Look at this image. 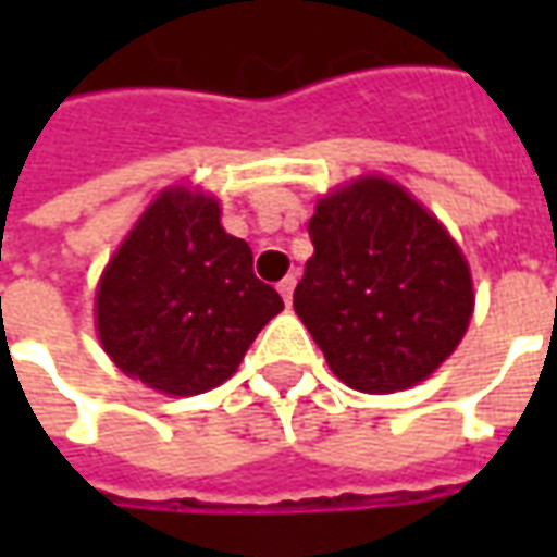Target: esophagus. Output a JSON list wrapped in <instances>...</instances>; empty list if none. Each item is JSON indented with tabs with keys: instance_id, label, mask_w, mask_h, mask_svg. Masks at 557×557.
<instances>
[{
	"instance_id": "34e87169",
	"label": "esophagus",
	"mask_w": 557,
	"mask_h": 557,
	"mask_svg": "<svg viewBox=\"0 0 557 557\" xmlns=\"http://www.w3.org/2000/svg\"><path fill=\"white\" fill-rule=\"evenodd\" d=\"M295 283H298V277H295V274H289V277H283L277 283L280 295H283V301H286V304H292V292H295Z\"/></svg>"
}]
</instances>
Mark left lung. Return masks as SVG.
<instances>
[{
    "label": "left lung",
    "instance_id": "obj_1",
    "mask_svg": "<svg viewBox=\"0 0 557 557\" xmlns=\"http://www.w3.org/2000/svg\"><path fill=\"white\" fill-rule=\"evenodd\" d=\"M307 230L313 256L292 304L334 375L363 394L423 382L474 310L468 262L447 230L375 175L325 196Z\"/></svg>",
    "mask_w": 557,
    "mask_h": 557
}]
</instances>
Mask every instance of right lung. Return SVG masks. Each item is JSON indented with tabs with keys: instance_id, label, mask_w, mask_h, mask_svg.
<instances>
[{
	"instance_id": "add662e5",
	"label": "right lung",
	"mask_w": 557,
	"mask_h": 557,
	"mask_svg": "<svg viewBox=\"0 0 557 557\" xmlns=\"http://www.w3.org/2000/svg\"><path fill=\"white\" fill-rule=\"evenodd\" d=\"M98 334L122 373L194 397L226 382L283 310L253 274V250L220 226L218 199L160 194L98 286Z\"/></svg>"
}]
</instances>
